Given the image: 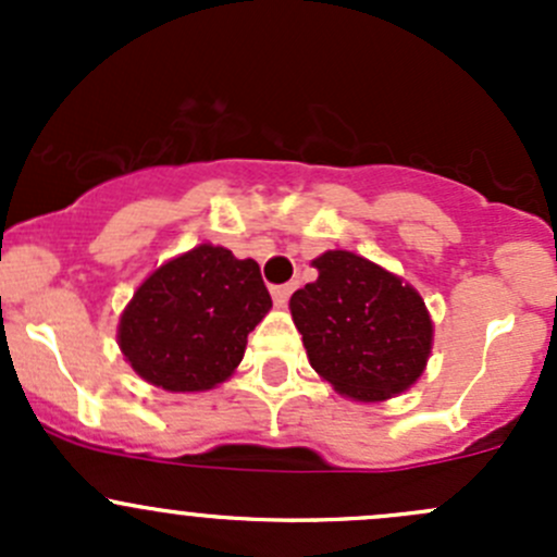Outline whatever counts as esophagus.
<instances>
[{
	"label": "esophagus",
	"instance_id": "esophagus-1",
	"mask_svg": "<svg viewBox=\"0 0 557 557\" xmlns=\"http://www.w3.org/2000/svg\"><path fill=\"white\" fill-rule=\"evenodd\" d=\"M294 288L296 285L294 283H285V285H274L272 288V299L277 301V305H285V301H288V296L294 294Z\"/></svg>",
	"mask_w": 557,
	"mask_h": 557
}]
</instances>
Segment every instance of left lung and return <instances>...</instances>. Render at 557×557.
<instances>
[{"instance_id": "8db88e82", "label": "left lung", "mask_w": 557, "mask_h": 557, "mask_svg": "<svg viewBox=\"0 0 557 557\" xmlns=\"http://www.w3.org/2000/svg\"><path fill=\"white\" fill-rule=\"evenodd\" d=\"M312 263L318 280L290 296V314L314 372L358 401L407 391L434 336L418 290L356 252L329 250Z\"/></svg>"}]
</instances>
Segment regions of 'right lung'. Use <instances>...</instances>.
<instances>
[{
    "instance_id": "add662e5",
    "label": "right lung",
    "mask_w": 557,
    "mask_h": 557,
    "mask_svg": "<svg viewBox=\"0 0 557 557\" xmlns=\"http://www.w3.org/2000/svg\"><path fill=\"white\" fill-rule=\"evenodd\" d=\"M272 307L261 269L199 245L156 269L123 310L117 342L134 372L164 391H207L243 361L247 334Z\"/></svg>"
}]
</instances>
